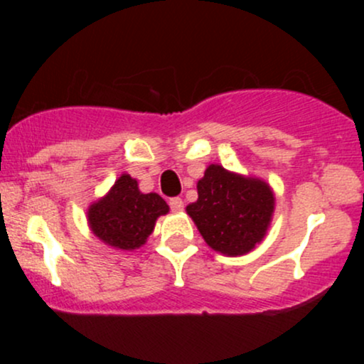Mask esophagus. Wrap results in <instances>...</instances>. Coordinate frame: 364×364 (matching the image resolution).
<instances>
[{"label": "esophagus", "mask_w": 364, "mask_h": 364, "mask_svg": "<svg viewBox=\"0 0 364 364\" xmlns=\"http://www.w3.org/2000/svg\"><path fill=\"white\" fill-rule=\"evenodd\" d=\"M169 205H171V210H173V212H181L185 203H183L181 198H178V196H176V198L169 200Z\"/></svg>", "instance_id": "esophagus-1"}]
</instances>
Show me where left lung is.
I'll use <instances>...</instances> for the list:
<instances>
[{
    "label": "left lung",
    "instance_id": "8db88e82",
    "mask_svg": "<svg viewBox=\"0 0 364 364\" xmlns=\"http://www.w3.org/2000/svg\"><path fill=\"white\" fill-rule=\"evenodd\" d=\"M196 191L198 198L186 214L212 250L241 257L262 243L275 210L274 190L265 179L210 164Z\"/></svg>",
    "mask_w": 364,
    "mask_h": 364
}]
</instances>
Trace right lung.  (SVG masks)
Returning a JSON list of instances; mask_svg holds the SVG:
<instances>
[{"label":"right lung","instance_id":"1","mask_svg":"<svg viewBox=\"0 0 364 364\" xmlns=\"http://www.w3.org/2000/svg\"><path fill=\"white\" fill-rule=\"evenodd\" d=\"M169 212L157 193H141L139 181L123 173L106 195L87 208L92 235L121 252H133L147 243L157 219Z\"/></svg>","mask_w":364,"mask_h":364}]
</instances>
